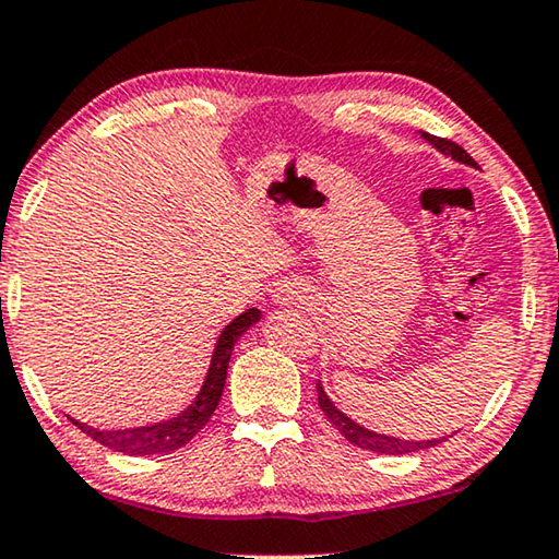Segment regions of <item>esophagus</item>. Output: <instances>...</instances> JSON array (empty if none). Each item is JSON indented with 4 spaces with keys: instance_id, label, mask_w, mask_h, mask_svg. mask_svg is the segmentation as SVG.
Returning a JSON list of instances; mask_svg holds the SVG:
<instances>
[{
    "instance_id": "1",
    "label": "esophagus",
    "mask_w": 559,
    "mask_h": 559,
    "mask_svg": "<svg viewBox=\"0 0 559 559\" xmlns=\"http://www.w3.org/2000/svg\"><path fill=\"white\" fill-rule=\"evenodd\" d=\"M302 297H305L302 289L297 285H282L277 292H274V299H277L280 305H297Z\"/></svg>"
}]
</instances>
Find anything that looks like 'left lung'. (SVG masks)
Masks as SVG:
<instances>
[{
	"label": "left lung",
	"instance_id": "1",
	"mask_svg": "<svg viewBox=\"0 0 559 559\" xmlns=\"http://www.w3.org/2000/svg\"><path fill=\"white\" fill-rule=\"evenodd\" d=\"M425 140L432 144L435 150H440L442 154H448L454 162H462V165H469V167H477V162L469 157V154L460 147V144H454L450 140H442V136H432L423 132ZM317 402H320V409L328 415L330 423L340 429V435L345 437L349 444H355L359 450H369V452H377V454H409V452H419V450H429L435 448V444H440L448 440V437H440V440H400V437H390V435H380V432H372V429H367L362 425H357L355 419H349L345 412L334 407V402L328 397V392H324L322 382H317Z\"/></svg>",
	"mask_w": 559,
	"mask_h": 559
}]
</instances>
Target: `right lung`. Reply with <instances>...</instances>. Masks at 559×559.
Returning a JSON list of instances; mask_svg holds the SVG:
<instances>
[{"instance_id":"right-lung-1","label":"right lung","mask_w":559,"mask_h":559,"mask_svg":"<svg viewBox=\"0 0 559 559\" xmlns=\"http://www.w3.org/2000/svg\"><path fill=\"white\" fill-rule=\"evenodd\" d=\"M260 317H262L260 309L252 307L222 330L217 345H214L212 362L200 392H197L192 405L179 412L177 417L162 419V423L144 425V427H127V429H97L84 423H76L72 417L70 423L80 427L84 435L92 437V440L105 444V448L124 452V454H136V457H144V454H167L185 448V444L210 423L214 409H217L222 392H225L231 349H235L237 340L242 337L252 324L260 322Z\"/></svg>"}]
</instances>
